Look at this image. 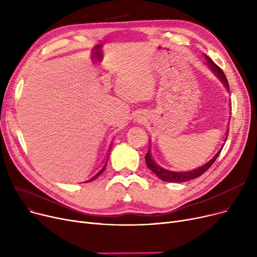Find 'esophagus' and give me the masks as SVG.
<instances>
[{
    "label": "esophagus",
    "instance_id": "obj_1",
    "mask_svg": "<svg viewBox=\"0 0 257 257\" xmlns=\"http://www.w3.org/2000/svg\"><path fill=\"white\" fill-rule=\"evenodd\" d=\"M138 120H142V119H141V118H138Z\"/></svg>",
    "mask_w": 257,
    "mask_h": 257
}]
</instances>
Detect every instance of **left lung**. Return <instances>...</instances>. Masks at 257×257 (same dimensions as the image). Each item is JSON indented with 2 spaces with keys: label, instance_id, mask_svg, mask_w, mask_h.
<instances>
[{
  "label": "left lung",
  "instance_id": "left-lung-1",
  "mask_svg": "<svg viewBox=\"0 0 257 257\" xmlns=\"http://www.w3.org/2000/svg\"><path fill=\"white\" fill-rule=\"evenodd\" d=\"M204 58L206 60V64L207 66L209 67V70L217 76L218 79L221 80V82L224 84V86L226 87L227 90H229V85H228V81L223 73V71L220 69V67L215 64L207 55H205L204 54ZM229 106H230V104H229ZM229 132V128H227V132ZM227 136L228 134H226V138L224 139V142H226L227 140ZM151 142V141H150ZM225 143L222 144L220 150L215 153L211 158L210 160H208L206 164L202 165L194 170H190V171H186V172H175V171H170V170H166L164 168H161L160 166H158L155 160L153 159V156L151 154V148H149V151H148L145 159H146V164L148 166V168H149L156 176L160 179L163 180L165 182H173V183H182V182H186L188 180H192V179H195V178H198L200 177L202 174H204L210 167L211 165L214 163L215 159L218 158L219 154L221 153V150L223 149Z\"/></svg>",
  "mask_w": 257,
  "mask_h": 257
}]
</instances>
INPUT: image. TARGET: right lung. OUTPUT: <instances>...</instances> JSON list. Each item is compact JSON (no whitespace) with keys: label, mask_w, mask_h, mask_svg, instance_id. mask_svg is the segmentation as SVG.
Returning <instances> with one entry per match:
<instances>
[{"label":"right lung","mask_w":257,"mask_h":257,"mask_svg":"<svg viewBox=\"0 0 257 257\" xmlns=\"http://www.w3.org/2000/svg\"><path fill=\"white\" fill-rule=\"evenodd\" d=\"M110 149H111V148H110ZM108 156H109V155H108ZM108 156H107V159H106V161H105V165L103 166V168H102V169H101V170H100V171H99V172H98L97 174H94V175H93V176H92V177H91L90 179L86 180L85 182H90V181L94 180V179H96V178H97L98 176H100V175H101V174H102V173L104 172V170H105V167H106V164H107V160H108Z\"/></svg>","instance_id":"right-lung-1"}]
</instances>
